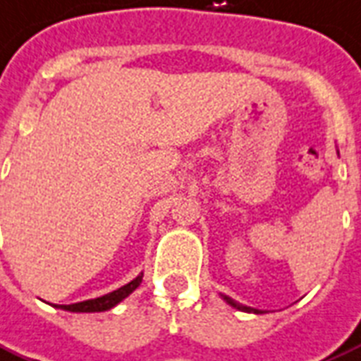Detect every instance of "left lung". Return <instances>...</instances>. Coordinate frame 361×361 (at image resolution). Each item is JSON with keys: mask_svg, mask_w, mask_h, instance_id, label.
Segmentation results:
<instances>
[{"mask_svg": "<svg viewBox=\"0 0 361 361\" xmlns=\"http://www.w3.org/2000/svg\"><path fill=\"white\" fill-rule=\"evenodd\" d=\"M222 299L226 300L230 306H234V308H238V310H242V312H253V314H261V310H257V308H251V306H243L240 305V302H235L234 299H230V297H226V295H221Z\"/></svg>", "mask_w": 361, "mask_h": 361, "instance_id": "8db88e82", "label": "left lung"}]
</instances>
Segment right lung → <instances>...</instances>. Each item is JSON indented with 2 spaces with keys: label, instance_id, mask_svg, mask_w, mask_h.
Listing matches in <instances>:
<instances>
[{
  "label": "right lung",
  "instance_id": "add662e5",
  "mask_svg": "<svg viewBox=\"0 0 361 361\" xmlns=\"http://www.w3.org/2000/svg\"><path fill=\"white\" fill-rule=\"evenodd\" d=\"M142 281V274H139L133 281H129L127 286L119 287L116 291L108 295H102V297H97V299L81 300V302H74V305H55L56 308H62V310H68V312H104V310H110L114 306L121 302V300L129 297V295L140 286Z\"/></svg>",
  "mask_w": 361,
  "mask_h": 361
}]
</instances>
